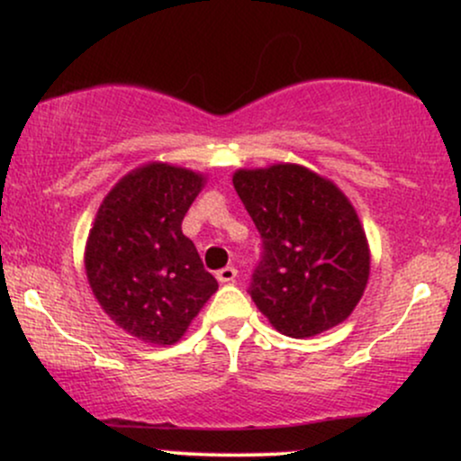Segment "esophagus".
Wrapping results in <instances>:
<instances>
[{
    "label": "esophagus",
    "instance_id": "1",
    "mask_svg": "<svg viewBox=\"0 0 461 461\" xmlns=\"http://www.w3.org/2000/svg\"><path fill=\"white\" fill-rule=\"evenodd\" d=\"M236 277H238L236 267H225L221 268V271H216V279H219L221 284H234Z\"/></svg>",
    "mask_w": 461,
    "mask_h": 461
}]
</instances>
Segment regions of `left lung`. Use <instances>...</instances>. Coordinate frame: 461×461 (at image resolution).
Returning a JSON list of instances; mask_svg holds the SVG:
<instances>
[{
    "mask_svg": "<svg viewBox=\"0 0 461 461\" xmlns=\"http://www.w3.org/2000/svg\"><path fill=\"white\" fill-rule=\"evenodd\" d=\"M234 188L262 238L249 285L258 310L290 338L347 321L368 284L370 251L345 193L301 164L240 168Z\"/></svg>",
    "mask_w": 461,
    "mask_h": 461,
    "instance_id": "1",
    "label": "left lung"
}]
</instances>
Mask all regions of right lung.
I'll use <instances>...</instances> for the list:
<instances>
[{
	"label": "right lung",
	"mask_w": 461,
	"mask_h": 461,
	"mask_svg": "<svg viewBox=\"0 0 461 461\" xmlns=\"http://www.w3.org/2000/svg\"><path fill=\"white\" fill-rule=\"evenodd\" d=\"M205 177L173 164L134 168L105 194L86 240V277L105 314L130 336L173 345L219 282L182 221Z\"/></svg>",
	"instance_id": "1"
}]
</instances>
